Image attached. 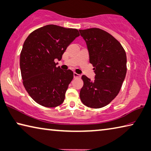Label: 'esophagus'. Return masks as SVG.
I'll return each mask as SVG.
<instances>
[{
	"mask_svg": "<svg viewBox=\"0 0 151 151\" xmlns=\"http://www.w3.org/2000/svg\"><path fill=\"white\" fill-rule=\"evenodd\" d=\"M74 77L75 78H79V77H81V76H80V75H78V74H77L76 73H74Z\"/></svg>",
	"mask_w": 151,
	"mask_h": 151,
	"instance_id": "obj_1",
	"label": "esophagus"
}]
</instances>
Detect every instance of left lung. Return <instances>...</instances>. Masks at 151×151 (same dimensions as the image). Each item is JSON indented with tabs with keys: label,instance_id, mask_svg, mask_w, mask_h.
<instances>
[{
	"label": "left lung",
	"instance_id": "left-lung-1",
	"mask_svg": "<svg viewBox=\"0 0 151 151\" xmlns=\"http://www.w3.org/2000/svg\"><path fill=\"white\" fill-rule=\"evenodd\" d=\"M89 54V62L95 73L91 81L83 75L80 99L85 106L101 108L108 105L120 91L126 75V54L116 38L99 28L80 29Z\"/></svg>",
	"mask_w": 151,
	"mask_h": 151
}]
</instances>
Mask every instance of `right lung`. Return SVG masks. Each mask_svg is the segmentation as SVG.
<instances>
[{"mask_svg":"<svg viewBox=\"0 0 151 151\" xmlns=\"http://www.w3.org/2000/svg\"><path fill=\"white\" fill-rule=\"evenodd\" d=\"M76 29L47 25L28 35L20 54L23 84L30 97L38 104L54 107L62 104L73 78L71 70L57 67L66 47L76 37Z\"/></svg>","mask_w":151,"mask_h":151,"instance_id":"obj_1","label":"right lung"}]
</instances>
